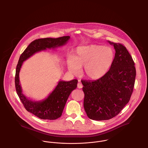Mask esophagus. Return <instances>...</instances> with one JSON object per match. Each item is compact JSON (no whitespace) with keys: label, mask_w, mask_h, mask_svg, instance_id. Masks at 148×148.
I'll return each instance as SVG.
<instances>
[{"label":"esophagus","mask_w":148,"mask_h":148,"mask_svg":"<svg viewBox=\"0 0 148 148\" xmlns=\"http://www.w3.org/2000/svg\"><path fill=\"white\" fill-rule=\"evenodd\" d=\"M77 88H78L79 89H81V88H83V85L80 82L77 83Z\"/></svg>","instance_id":"esophagus-1"}]
</instances>
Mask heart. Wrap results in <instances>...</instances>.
<instances>
[{
    "label": "heart",
    "instance_id": "b5f03b06",
    "mask_svg": "<svg viewBox=\"0 0 148 148\" xmlns=\"http://www.w3.org/2000/svg\"><path fill=\"white\" fill-rule=\"evenodd\" d=\"M114 59L115 52L112 48L89 45L78 47L74 56L68 59L67 66L74 74H78L80 68L83 66V73L85 77L97 80L109 71Z\"/></svg>",
    "mask_w": 148,
    "mask_h": 148
}]
</instances>
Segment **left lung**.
I'll list each match as a JSON object with an SVG mask.
<instances>
[{
	"mask_svg": "<svg viewBox=\"0 0 148 148\" xmlns=\"http://www.w3.org/2000/svg\"><path fill=\"white\" fill-rule=\"evenodd\" d=\"M108 42L115 50L110 69L98 80H81L85 111L94 120L112 119L121 111L130 100L136 77L134 61L127 48L121 44Z\"/></svg>",
	"mask_w": 148,
	"mask_h": 148,
	"instance_id": "8db88e82",
	"label": "left lung"
}]
</instances>
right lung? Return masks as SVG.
Here are the masks:
<instances>
[{
  "label": "right lung",
  "instance_id": "right-lung-1",
  "mask_svg": "<svg viewBox=\"0 0 148 148\" xmlns=\"http://www.w3.org/2000/svg\"><path fill=\"white\" fill-rule=\"evenodd\" d=\"M70 38L69 36H64L58 38L36 39L29 45L19 58L15 77L16 91L25 109L41 119L56 120L61 116L68 97L77 87V80L74 79L69 82L60 80L47 98L35 101L27 97L22 92L19 80L21 66L24 61L35 53L47 49H55L62 47L67 43Z\"/></svg>",
  "mask_w": 148,
  "mask_h": 148
}]
</instances>
